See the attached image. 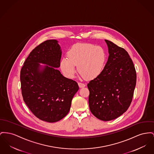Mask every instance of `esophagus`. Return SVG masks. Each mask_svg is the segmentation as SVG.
<instances>
[{
	"label": "esophagus",
	"mask_w": 154,
	"mask_h": 154,
	"mask_svg": "<svg viewBox=\"0 0 154 154\" xmlns=\"http://www.w3.org/2000/svg\"><path fill=\"white\" fill-rule=\"evenodd\" d=\"M78 84H79V86L80 87V88H82V87H84L85 86V84H84V83H82V82H79L78 83Z\"/></svg>",
	"instance_id": "esophagus-1"
}]
</instances>
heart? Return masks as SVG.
Listing matches in <instances>:
<instances>
[{
	"instance_id": "1",
	"label": "heart",
	"mask_w": 154,
	"mask_h": 154,
	"mask_svg": "<svg viewBox=\"0 0 154 154\" xmlns=\"http://www.w3.org/2000/svg\"><path fill=\"white\" fill-rule=\"evenodd\" d=\"M67 57L60 62V68L68 78H73L77 65L82 77L94 79L102 72L106 60V54L103 48L90 44H77L67 52Z\"/></svg>"
}]
</instances>
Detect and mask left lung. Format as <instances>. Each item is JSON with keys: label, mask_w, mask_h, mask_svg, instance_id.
<instances>
[{"label": "left lung", "mask_w": 154, "mask_h": 154, "mask_svg": "<svg viewBox=\"0 0 154 154\" xmlns=\"http://www.w3.org/2000/svg\"><path fill=\"white\" fill-rule=\"evenodd\" d=\"M109 57L99 76L87 84L91 113L103 121L116 119L130 106L136 85V69L126 51L105 39Z\"/></svg>", "instance_id": "left-lung-1"}]
</instances>
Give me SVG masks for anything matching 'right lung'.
Listing matches in <instances>:
<instances>
[{"label":"right lung","mask_w":154,"mask_h":154,"mask_svg":"<svg viewBox=\"0 0 154 154\" xmlns=\"http://www.w3.org/2000/svg\"><path fill=\"white\" fill-rule=\"evenodd\" d=\"M55 39L44 41L28 55L20 72L23 100L36 118L49 123L64 118L79 89L77 82L63 76L58 68L62 51ZM39 63L48 66L42 67Z\"/></svg>","instance_id":"obj_1"}]
</instances>
